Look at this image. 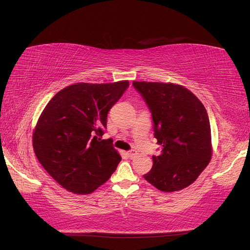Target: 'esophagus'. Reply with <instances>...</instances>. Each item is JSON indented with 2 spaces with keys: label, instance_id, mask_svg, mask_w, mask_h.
I'll use <instances>...</instances> for the list:
<instances>
[{
  "label": "esophagus",
  "instance_id": "34e87169",
  "mask_svg": "<svg viewBox=\"0 0 250 250\" xmlns=\"http://www.w3.org/2000/svg\"><path fill=\"white\" fill-rule=\"evenodd\" d=\"M126 153H127L128 158H130V159H133L134 156L137 155V151H136V150H130V151H127Z\"/></svg>",
  "mask_w": 250,
  "mask_h": 250
}]
</instances>
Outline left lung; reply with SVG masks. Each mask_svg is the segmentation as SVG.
Masks as SVG:
<instances>
[{"label":"left lung","mask_w":250,"mask_h":250,"mask_svg":"<svg viewBox=\"0 0 250 250\" xmlns=\"http://www.w3.org/2000/svg\"><path fill=\"white\" fill-rule=\"evenodd\" d=\"M148 105L154 137L163 146L152 156V169L144 175L162 191L181 190L195 182L211 161V127L202 102L180 84L134 81Z\"/></svg>","instance_id":"8db88e82"}]
</instances>
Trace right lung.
Here are the masks:
<instances>
[{
    "label": "right lung",
    "mask_w": 250,
    "mask_h": 250,
    "mask_svg": "<svg viewBox=\"0 0 250 250\" xmlns=\"http://www.w3.org/2000/svg\"><path fill=\"white\" fill-rule=\"evenodd\" d=\"M128 81L80 82L60 90L33 132L37 159L68 191L87 195L104 184L122 161L110 139L101 140L107 114Z\"/></svg>",
    "instance_id": "add662e5"
}]
</instances>
